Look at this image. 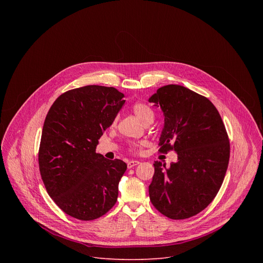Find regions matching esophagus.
Wrapping results in <instances>:
<instances>
[{
    "instance_id": "obj_1",
    "label": "esophagus",
    "mask_w": 263,
    "mask_h": 263,
    "mask_svg": "<svg viewBox=\"0 0 263 263\" xmlns=\"http://www.w3.org/2000/svg\"><path fill=\"white\" fill-rule=\"evenodd\" d=\"M140 162L139 161H137V160H131V161H129L128 162V168H132V167H134V166H136V165H138Z\"/></svg>"
}]
</instances>
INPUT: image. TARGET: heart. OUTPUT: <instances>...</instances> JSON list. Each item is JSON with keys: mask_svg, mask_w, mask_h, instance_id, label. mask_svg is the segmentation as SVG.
Wrapping results in <instances>:
<instances>
[{"mask_svg": "<svg viewBox=\"0 0 263 263\" xmlns=\"http://www.w3.org/2000/svg\"><path fill=\"white\" fill-rule=\"evenodd\" d=\"M132 110L134 112V115L137 117L139 121H141L143 124L147 123H152L154 120V112L152 108L145 103L142 102H136L132 105ZM118 123V118L116 117L111 123V126L115 127ZM145 144L144 141H138V142H132L130 144V149L133 153H140L142 146Z\"/></svg>", "mask_w": 263, "mask_h": 263, "instance_id": "b5f03b06", "label": "heart"}]
</instances>
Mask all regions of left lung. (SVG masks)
Segmentation results:
<instances>
[{
    "mask_svg": "<svg viewBox=\"0 0 263 263\" xmlns=\"http://www.w3.org/2000/svg\"><path fill=\"white\" fill-rule=\"evenodd\" d=\"M148 102L160 106L164 115L158 152L178 155L170 166L155 161L149 200L172 219L192 217L213 201L226 175L230 158L226 128L207 98L184 86H162Z\"/></svg>",
    "mask_w": 263,
    "mask_h": 263,
    "instance_id": "8db88e82",
    "label": "left lung"
}]
</instances>
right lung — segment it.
Returning <instances> with one entry per match:
<instances>
[{"mask_svg":"<svg viewBox=\"0 0 263 263\" xmlns=\"http://www.w3.org/2000/svg\"><path fill=\"white\" fill-rule=\"evenodd\" d=\"M124 104L117 88L87 85L59 96L48 112L39 151L41 176L49 196L71 217L92 220L117 203L127 164L104 158L96 147Z\"/></svg>","mask_w":263,"mask_h":263,"instance_id":"obj_1","label":"right lung"}]
</instances>
